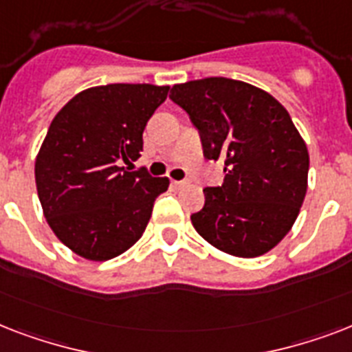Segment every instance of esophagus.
<instances>
[{
  "label": "esophagus",
  "instance_id": "obj_1",
  "mask_svg": "<svg viewBox=\"0 0 352 352\" xmlns=\"http://www.w3.org/2000/svg\"><path fill=\"white\" fill-rule=\"evenodd\" d=\"M186 184H188L186 181H171V186L175 188V190H181V188H184Z\"/></svg>",
  "mask_w": 352,
  "mask_h": 352
}]
</instances>
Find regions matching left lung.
Returning a JSON list of instances; mask_svg holds the SVG:
<instances>
[{
  "mask_svg": "<svg viewBox=\"0 0 352 352\" xmlns=\"http://www.w3.org/2000/svg\"><path fill=\"white\" fill-rule=\"evenodd\" d=\"M170 98L201 133L204 157L225 162V182L204 188L193 228L230 256L272 250L307 193L309 151L289 111L267 91L223 76L173 85Z\"/></svg>",
  "mask_w": 352,
  "mask_h": 352,
  "instance_id": "8db88e82",
  "label": "left lung"
}]
</instances>
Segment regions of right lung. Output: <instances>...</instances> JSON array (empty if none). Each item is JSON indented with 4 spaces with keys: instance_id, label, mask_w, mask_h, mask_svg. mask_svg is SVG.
I'll return each mask as SVG.
<instances>
[{
    "instance_id": "right-lung-1",
    "label": "right lung",
    "mask_w": 352,
    "mask_h": 352,
    "mask_svg": "<svg viewBox=\"0 0 352 352\" xmlns=\"http://www.w3.org/2000/svg\"><path fill=\"white\" fill-rule=\"evenodd\" d=\"M170 85L109 84L73 96L49 126L34 164L43 215L80 257L107 261L131 248L168 177L122 164L142 151L144 127Z\"/></svg>"
}]
</instances>
